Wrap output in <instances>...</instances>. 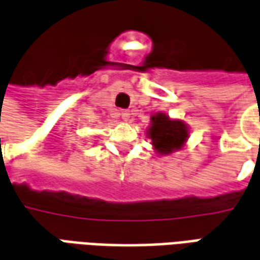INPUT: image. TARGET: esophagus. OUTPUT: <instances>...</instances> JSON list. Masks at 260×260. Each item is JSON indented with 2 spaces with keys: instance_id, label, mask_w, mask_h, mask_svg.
<instances>
[{
  "instance_id": "34e87169",
  "label": "esophagus",
  "mask_w": 260,
  "mask_h": 260,
  "mask_svg": "<svg viewBox=\"0 0 260 260\" xmlns=\"http://www.w3.org/2000/svg\"><path fill=\"white\" fill-rule=\"evenodd\" d=\"M120 116H121V119H123V120L127 121L128 119H130V112H128V110H121Z\"/></svg>"
}]
</instances>
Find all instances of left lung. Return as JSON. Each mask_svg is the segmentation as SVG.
<instances>
[{"instance_id":"left-lung-1","label":"left lung","mask_w":260,"mask_h":260,"mask_svg":"<svg viewBox=\"0 0 260 260\" xmlns=\"http://www.w3.org/2000/svg\"><path fill=\"white\" fill-rule=\"evenodd\" d=\"M150 139L158 152L169 154L180 148L187 139V128L182 121H172L162 113L152 116Z\"/></svg>"}]
</instances>
